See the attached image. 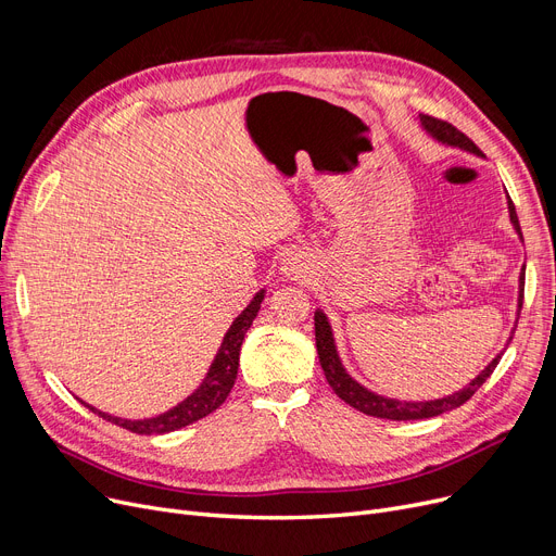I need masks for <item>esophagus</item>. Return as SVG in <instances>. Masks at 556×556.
Returning a JSON list of instances; mask_svg holds the SVG:
<instances>
[{
  "label": "esophagus",
  "mask_w": 556,
  "mask_h": 556,
  "mask_svg": "<svg viewBox=\"0 0 556 556\" xmlns=\"http://www.w3.org/2000/svg\"><path fill=\"white\" fill-rule=\"evenodd\" d=\"M281 270L286 277H293V279H300V277H306L308 273V266H306V258L298 252H288L283 263H281Z\"/></svg>",
  "instance_id": "1"
}]
</instances>
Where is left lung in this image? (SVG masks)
<instances>
[{"mask_svg":"<svg viewBox=\"0 0 556 556\" xmlns=\"http://www.w3.org/2000/svg\"><path fill=\"white\" fill-rule=\"evenodd\" d=\"M419 122L424 126V130L428 135H432L437 141H442L446 146H455V149H462V151H469V153H476L480 155V149L478 146L462 135L455 126L442 122V119H434V116H428V114H419ZM507 204H509V220L514 223V229L518 231V237L522 239L520 233V225H518V216H516V207L511 198L507 195ZM522 275H520V293H518V308H522ZM514 333V331H511ZM511 340V338H509ZM315 344H317V356H319V365H323L325 369V376L329 386L333 388V392L352 407H356V410L369 415V417H378V419H392V421H413V419H428V417H437V415H444L448 410H455V407L464 405L466 401H469L480 388L482 383L486 381V378L493 374L495 365L501 363L503 354L495 356L476 378L473 381L462 388L459 392H453L444 399H434V401H399V399H388V396H381L376 392H369L367 388H363L358 381H354L352 376L346 374V369L342 367L340 363V356H338V349H336V342H333V331H331V325L329 319L323 311H315ZM509 344V342H507Z\"/></svg>","mask_w":556,"mask_h":556,"instance_id":"left-lung-1","label":"left lung"}]
</instances>
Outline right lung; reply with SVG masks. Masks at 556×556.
I'll list each match as a JSON object with an SVG mask.
<instances>
[{"label":"right lung","instance_id":"right-lung-1","mask_svg":"<svg viewBox=\"0 0 556 556\" xmlns=\"http://www.w3.org/2000/svg\"><path fill=\"white\" fill-rule=\"evenodd\" d=\"M261 302H263V290H258V293L254 295V300L248 304V308L233 319L231 327L227 329L223 342H220V349L218 354L207 371V376H204V381L200 383V388L187 396L182 403H178L175 407H170L168 413L160 415V417H153V419H137V421H130V419H122V417H112V415H105L101 410H97V407L87 405L90 410L99 417H103L105 421L114 424V426H122L130 432H137V434H164V432H173L178 428H185L202 417L212 415L216 407H220L225 403V399L229 396L231 388H233V381H237V371H239V354H241V344H243V338L248 333V329L252 327L254 317L261 308Z\"/></svg>","mask_w":556,"mask_h":556}]
</instances>
